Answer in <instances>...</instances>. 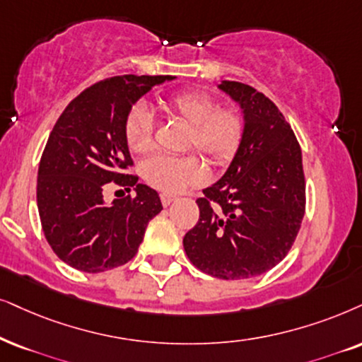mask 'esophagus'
<instances>
[{
    "label": "esophagus",
    "instance_id": "obj_1",
    "mask_svg": "<svg viewBox=\"0 0 362 362\" xmlns=\"http://www.w3.org/2000/svg\"><path fill=\"white\" fill-rule=\"evenodd\" d=\"M160 199H162L163 207H168V205H170L173 200L177 199V197L175 195H170V194H162V195H160Z\"/></svg>",
    "mask_w": 362,
    "mask_h": 362
}]
</instances>
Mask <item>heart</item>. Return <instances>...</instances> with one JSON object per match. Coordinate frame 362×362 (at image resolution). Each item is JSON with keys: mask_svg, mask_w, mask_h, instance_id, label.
<instances>
[{"mask_svg": "<svg viewBox=\"0 0 362 362\" xmlns=\"http://www.w3.org/2000/svg\"><path fill=\"white\" fill-rule=\"evenodd\" d=\"M168 108L192 127L190 147H195L210 162L223 165L230 162L244 139V118L237 110H221L217 100L207 91H184L168 100ZM153 113L145 103H136L125 120V139L135 153L153 148ZM141 175L153 189L167 194L200 184L205 172L195 157L157 155L141 167Z\"/></svg>", "mask_w": 362, "mask_h": 362, "instance_id": "1", "label": "heart"}]
</instances>
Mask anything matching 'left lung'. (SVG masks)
<instances>
[{
    "instance_id": "8db88e82",
    "label": "left lung",
    "mask_w": 362,
    "mask_h": 362,
    "mask_svg": "<svg viewBox=\"0 0 362 362\" xmlns=\"http://www.w3.org/2000/svg\"><path fill=\"white\" fill-rule=\"evenodd\" d=\"M217 88L240 107L244 139L226 173L197 200L200 217L184 249L197 269L234 281L286 257L303 223L305 182L300 147L276 105L239 81Z\"/></svg>"
}]
</instances>
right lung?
Instances as JSON below:
<instances>
[{"label": "right lung", "instance_id": "right-lung-1", "mask_svg": "<svg viewBox=\"0 0 362 362\" xmlns=\"http://www.w3.org/2000/svg\"><path fill=\"white\" fill-rule=\"evenodd\" d=\"M175 76H112L81 91L54 123L41 155L36 202L53 252L78 271L97 274L134 259L145 228L162 210L160 197L123 173L132 157L128 112L155 85ZM110 181L136 187L134 199L105 204Z\"/></svg>", "mask_w": 362, "mask_h": 362}]
</instances>
